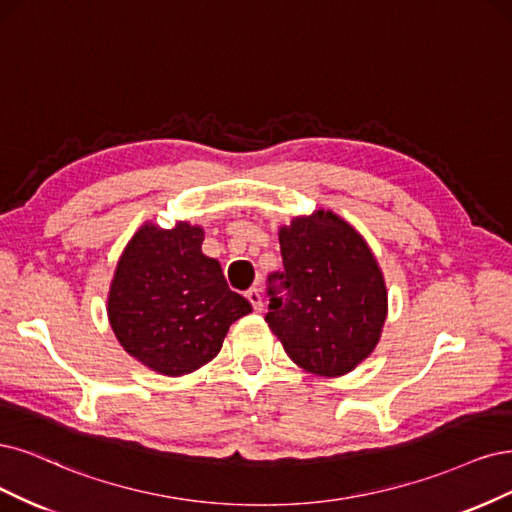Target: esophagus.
I'll return each mask as SVG.
<instances>
[{"instance_id":"34e87169","label":"esophagus","mask_w":512,"mask_h":512,"mask_svg":"<svg viewBox=\"0 0 512 512\" xmlns=\"http://www.w3.org/2000/svg\"><path fill=\"white\" fill-rule=\"evenodd\" d=\"M246 300H249V302L253 304V308H255L257 312L263 310V298H261V291H259L257 287H251L249 291H246Z\"/></svg>"}]
</instances>
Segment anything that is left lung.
<instances>
[{
  "mask_svg": "<svg viewBox=\"0 0 512 512\" xmlns=\"http://www.w3.org/2000/svg\"><path fill=\"white\" fill-rule=\"evenodd\" d=\"M283 270L268 276L266 321L300 368L340 376L381 338L387 289L366 240L334 212L280 227Z\"/></svg>",
  "mask_w": 512,
  "mask_h": 512,
  "instance_id": "obj_1",
  "label": "left lung"
}]
</instances>
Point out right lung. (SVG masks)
I'll return each mask as SVG.
<instances>
[{
	"label": "right lung",
	"instance_id": "1",
	"mask_svg": "<svg viewBox=\"0 0 512 512\" xmlns=\"http://www.w3.org/2000/svg\"><path fill=\"white\" fill-rule=\"evenodd\" d=\"M204 232L144 225L114 274L108 317L123 349L155 372L189 374L217 357L229 325L253 306L232 291L221 263L202 253Z\"/></svg>",
	"mask_w": 512,
	"mask_h": 512
}]
</instances>
